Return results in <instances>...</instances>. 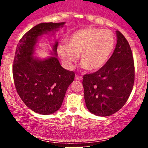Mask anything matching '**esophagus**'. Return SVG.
<instances>
[{
    "label": "esophagus",
    "mask_w": 148,
    "mask_h": 148,
    "mask_svg": "<svg viewBox=\"0 0 148 148\" xmlns=\"http://www.w3.org/2000/svg\"><path fill=\"white\" fill-rule=\"evenodd\" d=\"M75 79L78 81H81V80L83 79V77L81 76H79V75H76L75 76Z\"/></svg>",
    "instance_id": "esophagus-1"
}]
</instances>
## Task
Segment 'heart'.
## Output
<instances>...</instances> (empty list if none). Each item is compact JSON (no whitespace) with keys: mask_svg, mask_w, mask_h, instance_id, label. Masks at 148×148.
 Masks as SVG:
<instances>
[{"mask_svg":"<svg viewBox=\"0 0 148 148\" xmlns=\"http://www.w3.org/2000/svg\"><path fill=\"white\" fill-rule=\"evenodd\" d=\"M115 46V37L111 30L88 26L73 33L68 44L59 46L58 53L68 68H72L80 55L84 67L89 71H97L108 62Z\"/></svg>","mask_w":148,"mask_h":148,"instance_id":"heart-1","label":"heart"}]
</instances>
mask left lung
<instances>
[{
	"instance_id": "left-lung-1",
	"label": "left lung",
	"mask_w": 148,
	"mask_h": 148,
	"mask_svg": "<svg viewBox=\"0 0 148 148\" xmlns=\"http://www.w3.org/2000/svg\"><path fill=\"white\" fill-rule=\"evenodd\" d=\"M117 44L106 64L83 79L88 111L98 116H109L127 102L134 84L135 69L130 44L117 30Z\"/></svg>"
}]
</instances>
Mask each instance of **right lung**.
Masks as SVG:
<instances>
[{"mask_svg":"<svg viewBox=\"0 0 148 148\" xmlns=\"http://www.w3.org/2000/svg\"><path fill=\"white\" fill-rule=\"evenodd\" d=\"M61 23H41L28 30L16 46L12 66L16 92L30 109L42 115L55 113L60 108L66 91L75 74L61 67L58 60V42L53 46V55L40 60L33 56L38 37L62 27Z\"/></svg>","mask_w":148,"mask_h":148,"instance_id":"obj_1","label":"right lung"}]
</instances>
